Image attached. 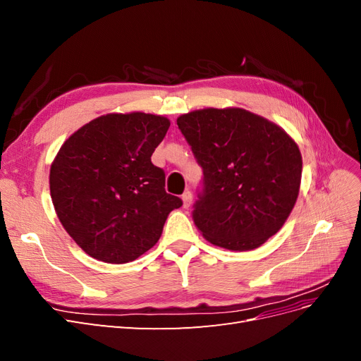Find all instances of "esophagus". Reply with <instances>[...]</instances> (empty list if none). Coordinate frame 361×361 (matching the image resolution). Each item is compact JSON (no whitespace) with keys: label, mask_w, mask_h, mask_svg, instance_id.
I'll use <instances>...</instances> for the list:
<instances>
[{"label":"esophagus","mask_w":361,"mask_h":361,"mask_svg":"<svg viewBox=\"0 0 361 361\" xmlns=\"http://www.w3.org/2000/svg\"><path fill=\"white\" fill-rule=\"evenodd\" d=\"M182 202H183V207H190L191 206V202H192V194L191 191H185L182 194Z\"/></svg>","instance_id":"esophagus-1"}]
</instances>
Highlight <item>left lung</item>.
Masks as SVG:
<instances>
[{"label": "left lung", "instance_id": "1", "mask_svg": "<svg viewBox=\"0 0 361 361\" xmlns=\"http://www.w3.org/2000/svg\"><path fill=\"white\" fill-rule=\"evenodd\" d=\"M203 169L192 220L214 245L255 250L276 235L297 202L302 159L276 123L243 108H204L178 117Z\"/></svg>", "mask_w": 361, "mask_h": 361}]
</instances>
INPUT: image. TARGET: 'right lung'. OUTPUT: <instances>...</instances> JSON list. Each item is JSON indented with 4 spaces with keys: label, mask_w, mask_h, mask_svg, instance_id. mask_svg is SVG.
Segmentation results:
<instances>
[{
    "label": "right lung",
    "mask_w": 361,
    "mask_h": 361,
    "mask_svg": "<svg viewBox=\"0 0 361 361\" xmlns=\"http://www.w3.org/2000/svg\"><path fill=\"white\" fill-rule=\"evenodd\" d=\"M169 126L155 114H105L60 147L49 171L51 199L64 231L89 256L106 264L135 260L182 206L150 159Z\"/></svg>",
    "instance_id": "add662e5"
}]
</instances>
